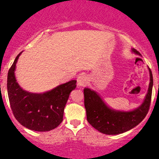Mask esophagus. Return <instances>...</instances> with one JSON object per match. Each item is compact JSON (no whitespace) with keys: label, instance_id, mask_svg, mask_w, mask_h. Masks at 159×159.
I'll return each instance as SVG.
<instances>
[{"label":"esophagus","instance_id":"34e87169","mask_svg":"<svg viewBox=\"0 0 159 159\" xmlns=\"http://www.w3.org/2000/svg\"><path fill=\"white\" fill-rule=\"evenodd\" d=\"M88 84V77L84 74H81L78 78V84L79 86H85Z\"/></svg>","mask_w":159,"mask_h":159}]
</instances>
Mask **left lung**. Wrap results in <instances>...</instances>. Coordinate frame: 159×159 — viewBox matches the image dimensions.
Returning <instances> with one entry per match:
<instances>
[{
    "instance_id": "left-lung-1",
    "label": "left lung",
    "mask_w": 159,
    "mask_h": 159,
    "mask_svg": "<svg viewBox=\"0 0 159 159\" xmlns=\"http://www.w3.org/2000/svg\"><path fill=\"white\" fill-rule=\"evenodd\" d=\"M133 51L140 55L136 49ZM150 81L148 94L143 103L137 109L129 112L110 109L96 92L85 88L84 96L87 121L98 131L107 135L120 134L134 128L143 121L149 111L153 87V76L151 70Z\"/></svg>"
}]
</instances>
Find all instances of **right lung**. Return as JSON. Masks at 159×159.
I'll use <instances>...</instances> for the list:
<instances>
[{
    "label": "right lung",
    "instance_id": "1",
    "mask_svg": "<svg viewBox=\"0 0 159 159\" xmlns=\"http://www.w3.org/2000/svg\"><path fill=\"white\" fill-rule=\"evenodd\" d=\"M16 56L8 73L7 89L11 111L22 125L38 132L54 129L62 122L63 111L71 91L76 88L77 81L60 84L42 94H34L20 88L15 77Z\"/></svg>",
    "mask_w": 159,
    "mask_h": 159
}]
</instances>
